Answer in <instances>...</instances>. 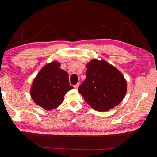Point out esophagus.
<instances>
[{
    "mask_svg": "<svg viewBox=\"0 0 157 157\" xmlns=\"http://www.w3.org/2000/svg\"><path fill=\"white\" fill-rule=\"evenodd\" d=\"M79 83H78L77 84H75V85H74V88L75 89H78V87H79Z\"/></svg>",
    "mask_w": 157,
    "mask_h": 157,
    "instance_id": "esophagus-1",
    "label": "esophagus"
}]
</instances>
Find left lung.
<instances>
[{"instance_id": "1", "label": "left lung", "mask_w": 157, "mask_h": 157, "mask_svg": "<svg viewBox=\"0 0 157 157\" xmlns=\"http://www.w3.org/2000/svg\"><path fill=\"white\" fill-rule=\"evenodd\" d=\"M86 68V79L78 88L86 102L98 111H108L118 105L127 91L122 73L104 60H92Z\"/></svg>"}]
</instances>
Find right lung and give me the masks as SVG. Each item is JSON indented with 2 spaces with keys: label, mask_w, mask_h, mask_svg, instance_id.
I'll use <instances>...</instances> for the list:
<instances>
[{
  "label": "right lung",
  "mask_w": 157,
  "mask_h": 157,
  "mask_svg": "<svg viewBox=\"0 0 157 157\" xmlns=\"http://www.w3.org/2000/svg\"><path fill=\"white\" fill-rule=\"evenodd\" d=\"M60 63L54 62L44 66L34 79L31 97L36 105L51 110L62 104L64 95L73 89L69 84L68 74L60 68Z\"/></svg>",
  "instance_id": "1"
}]
</instances>
